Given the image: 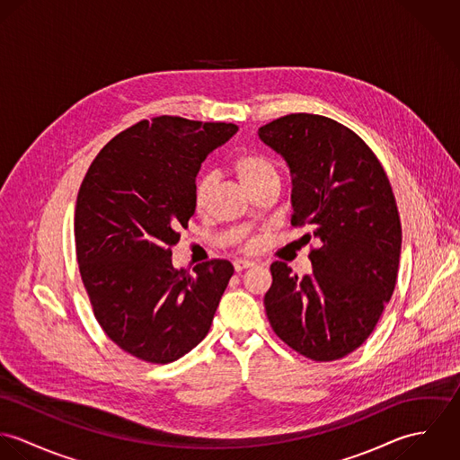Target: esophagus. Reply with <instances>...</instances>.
I'll return each instance as SVG.
<instances>
[{
	"mask_svg": "<svg viewBox=\"0 0 460 460\" xmlns=\"http://www.w3.org/2000/svg\"><path fill=\"white\" fill-rule=\"evenodd\" d=\"M255 262H252V261H235L234 262V269L237 270V272H241V270H244V269H248V267H253Z\"/></svg>",
	"mask_w": 460,
	"mask_h": 460,
	"instance_id": "1",
	"label": "esophagus"
}]
</instances>
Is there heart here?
<instances>
[{
  "label": "heart",
  "instance_id": "1",
  "mask_svg": "<svg viewBox=\"0 0 460 460\" xmlns=\"http://www.w3.org/2000/svg\"><path fill=\"white\" fill-rule=\"evenodd\" d=\"M235 172L241 179V182L253 191L255 188H259L263 182L270 181V179H279V170L278 164L265 154H257V152H248L243 154L235 159ZM212 186H214V179L212 175H201L195 184V207L198 210H203L208 203V198L212 193ZM234 243H237L244 252H253L257 248L255 241H243L241 234H234L230 237Z\"/></svg>",
  "mask_w": 460,
  "mask_h": 460
}]
</instances>
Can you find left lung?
Segmentation results:
<instances>
[{
  "mask_svg": "<svg viewBox=\"0 0 460 460\" xmlns=\"http://www.w3.org/2000/svg\"><path fill=\"white\" fill-rule=\"evenodd\" d=\"M259 136L288 163L292 225L312 226L305 237L321 243L310 276L270 263L267 319L305 358L340 359L365 343L394 296L402 226L392 184L370 146L328 117L285 115Z\"/></svg>",
  "mask_w": 460,
  "mask_h": 460,
  "instance_id": "obj_1",
  "label": "left lung"
}]
</instances>
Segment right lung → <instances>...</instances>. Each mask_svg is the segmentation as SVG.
<instances>
[{"mask_svg":"<svg viewBox=\"0 0 460 460\" xmlns=\"http://www.w3.org/2000/svg\"><path fill=\"white\" fill-rule=\"evenodd\" d=\"M237 126L154 117L117 134L92 161L75 201L79 272L102 331L134 358L166 365L207 336L234 274L228 261L172 265L195 214L205 157Z\"/></svg>","mask_w":460,"mask_h":460,"instance_id":"right-lung-1","label":"right lung"}]
</instances>
